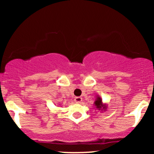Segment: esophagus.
<instances>
[{"label": "esophagus", "mask_w": 154, "mask_h": 154, "mask_svg": "<svg viewBox=\"0 0 154 154\" xmlns=\"http://www.w3.org/2000/svg\"><path fill=\"white\" fill-rule=\"evenodd\" d=\"M82 100V98L81 97H76L75 98V101L76 103H81V101Z\"/></svg>", "instance_id": "1"}]
</instances>
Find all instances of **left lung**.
<instances>
[{
  "instance_id": "left-lung-1",
  "label": "left lung",
  "mask_w": 154,
  "mask_h": 154,
  "mask_svg": "<svg viewBox=\"0 0 154 154\" xmlns=\"http://www.w3.org/2000/svg\"><path fill=\"white\" fill-rule=\"evenodd\" d=\"M94 105L95 106V109L100 111H105L107 109V104L103 103L101 98H100V96H99V95H97L96 98H95Z\"/></svg>"
}]
</instances>
